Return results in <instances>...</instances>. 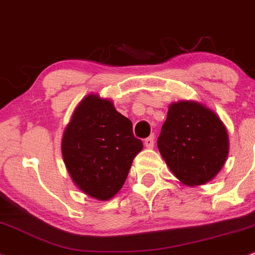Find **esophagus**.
<instances>
[{"label":"esophagus","instance_id":"obj_1","mask_svg":"<svg viewBox=\"0 0 255 255\" xmlns=\"http://www.w3.org/2000/svg\"><path fill=\"white\" fill-rule=\"evenodd\" d=\"M154 143H155V137L154 136H149L148 138L144 139V144L146 148L151 149L152 146H154Z\"/></svg>","mask_w":255,"mask_h":255}]
</instances>
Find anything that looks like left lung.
<instances>
[{"mask_svg": "<svg viewBox=\"0 0 255 255\" xmlns=\"http://www.w3.org/2000/svg\"><path fill=\"white\" fill-rule=\"evenodd\" d=\"M157 148L182 184L204 185L226 163L228 132L214 111L197 101L181 100L170 104Z\"/></svg>", "mask_w": 255, "mask_h": 255, "instance_id": "8db88e82", "label": "left lung"}]
</instances>
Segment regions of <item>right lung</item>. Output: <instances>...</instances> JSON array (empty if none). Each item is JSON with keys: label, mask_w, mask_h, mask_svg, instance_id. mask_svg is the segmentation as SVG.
Returning a JSON list of instances; mask_svg holds the SVG:
<instances>
[{"label": "right lung", "mask_w": 255, "mask_h": 255, "mask_svg": "<svg viewBox=\"0 0 255 255\" xmlns=\"http://www.w3.org/2000/svg\"><path fill=\"white\" fill-rule=\"evenodd\" d=\"M142 149L130 119L98 94L77 105L62 138L63 160L74 184L98 200L119 192Z\"/></svg>", "instance_id": "obj_1"}]
</instances>
